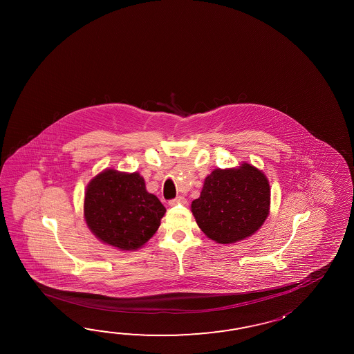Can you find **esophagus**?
Segmentation results:
<instances>
[{
	"mask_svg": "<svg viewBox=\"0 0 354 354\" xmlns=\"http://www.w3.org/2000/svg\"><path fill=\"white\" fill-rule=\"evenodd\" d=\"M186 203H187V201H186V198H185L183 196H178L177 198L171 200V201L168 203V205H169V206H176V205H185Z\"/></svg>",
	"mask_w": 354,
	"mask_h": 354,
	"instance_id": "34e87169",
	"label": "esophagus"
}]
</instances>
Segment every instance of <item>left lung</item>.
Segmentation results:
<instances>
[{"label":"left lung","instance_id":"8db88e82","mask_svg":"<svg viewBox=\"0 0 354 354\" xmlns=\"http://www.w3.org/2000/svg\"><path fill=\"white\" fill-rule=\"evenodd\" d=\"M271 187L266 174L249 163L214 169L200 197L191 203L198 227L211 241L232 244L247 239L270 214Z\"/></svg>","mask_w":354,"mask_h":354}]
</instances>
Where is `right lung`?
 Segmentation results:
<instances>
[{
  "mask_svg": "<svg viewBox=\"0 0 354 354\" xmlns=\"http://www.w3.org/2000/svg\"><path fill=\"white\" fill-rule=\"evenodd\" d=\"M166 207L138 172H100L84 192L83 216L98 241L120 250L142 248L158 230Z\"/></svg>",
  "mask_w": 354,
  "mask_h": 354,
  "instance_id": "right-lung-1",
  "label": "right lung"
}]
</instances>
